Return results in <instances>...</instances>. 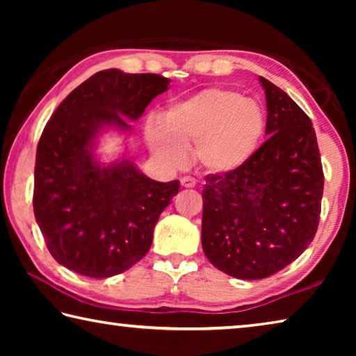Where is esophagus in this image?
<instances>
[{
	"label": "esophagus",
	"mask_w": 356,
	"mask_h": 356,
	"mask_svg": "<svg viewBox=\"0 0 356 356\" xmlns=\"http://www.w3.org/2000/svg\"><path fill=\"white\" fill-rule=\"evenodd\" d=\"M180 185L184 186V188H193V186L196 185V180L195 179H191V177H182L180 179Z\"/></svg>",
	"instance_id": "obj_1"
}]
</instances>
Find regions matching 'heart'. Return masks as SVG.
Masks as SVG:
<instances>
[{
	"mask_svg": "<svg viewBox=\"0 0 356 356\" xmlns=\"http://www.w3.org/2000/svg\"><path fill=\"white\" fill-rule=\"evenodd\" d=\"M265 130L254 100L229 89L210 88L172 104L160 122L146 129L149 147L163 163L177 166L184 147L193 144V160L210 174L236 171L251 159Z\"/></svg>",
	"mask_w": 356,
	"mask_h": 356,
	"instance_id": "heart-1",
	"label": "heart"
}]
</instances>
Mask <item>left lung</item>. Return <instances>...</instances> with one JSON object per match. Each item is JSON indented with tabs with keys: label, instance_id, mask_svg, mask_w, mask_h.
I'll use <instances>...</instances> for the list:
<instances>
[{
	"label": "left lung",
	"instance_id": "1",
	"mask_svg": "<svg viewBox=\"0 0 356 356\" xmlns=\"http://www.w3.org/2000/svg\"><path fill=\"white\" fill-rule=\"evenodd\" d=\"M267 141L245 165L202 188V250L238 280H262L293 262L316 236L323 171L306 113L267 78Z\"/></svg>",
	"mask_w": 356,
	"mask_h": 356
}]
</instances>
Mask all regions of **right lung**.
Here are the masks:
<instances>
[{"label": "right lung", "mask_w": 356, "mask_h": 356, "mask_svg": "<svg viewBox=\"0 0 356 356\" xmlns=\"http://www.w3.org/2000/svg\"><path fill=\"white\" fill-rule=\"evenodd\" d=\"M168 78L97 72L74 89L48 120L34 168V215L58 264L91 278H110L146 256L160 213L179 180L156 182L120 159L104 163L97 150L106 130L130 134Z\"/></svg>", "instance_id": "1"}]
</instances>
